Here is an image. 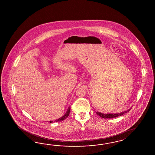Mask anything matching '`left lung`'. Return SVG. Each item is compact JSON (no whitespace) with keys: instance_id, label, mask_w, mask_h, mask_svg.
<instances>
[{"instance_id":"obj_1","label":"left lung","mask_w":155,"mask_h":155,"mask_svg":"<svg viewBox=\"0 0 155 155\" xmlns=\"http://www.w3.org/2000/svg\"><path fill=\"white\" fill-rule=\"evenodd\" d=\"M130 109L128 110L127 111H125L123 112H121L120 113H117V114H102L101 113H100V112H96V113L98 115H99L100 117H102L104 119H110V118H114V117H118L119 116H121L123 115V114L127 113L128 111H129Z\"/></svg>"}]
</instances>
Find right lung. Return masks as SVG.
Instances as JSON below:
<instances>
[{"label":"right lung","mask_w":155,"mask_h":155,"mask_svg":"<svg viewBox=\"0 0 155 155\" xmlns=\"http://www.w3.org/2000/svg\"><path fill=\"white\" fill-rule=\"evenodd\" d=\"M70 112H71V108H70V107H69L66 113L65 114L63 117H60L59 119L55 120L54 121V122H58V121H61L64 120L65 119H66L67 117H68ZM51 122H53V121H50V123H51Z\"/></svg>","instance_id":"add662e5"}]
</instances>
